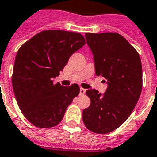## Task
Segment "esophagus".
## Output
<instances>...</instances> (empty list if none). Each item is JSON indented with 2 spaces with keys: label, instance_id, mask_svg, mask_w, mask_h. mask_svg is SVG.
<instances>
[{
  "label": "esophagus",
  "instance_id": "1",
  "mask_svg": "<svg viewBox=\"0 0 157 157\" xmlns=\"http://www.w3.org/2000/svg\"><path fill=\"white\" fill-rule=\"evenodd\" d=\"M85 94H86V90L83 88L80 89V94H81V95H83Z\"/></svg>",
  "mask_w": 157,
  "mask_h": 157
}]
</instances>
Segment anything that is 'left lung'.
<instances>
[{"instance_id":"8db88e82","label":"left lung","mask_w":157,"mask_h":157,"mask_svg":"<svg viewBox=\"0 0 157 157\" xmlns=\"http://www.w3.org/2000/svg\"><path fill=\"white\" fill-rule=\"evenodd\" d=\"M97 76L106 78L105 93L88 90L90 107L83 110L86 127L108 134L124 123L139 101L143 86L141 59L136 50L118 33H86Z\"/></svg>"}]
</instances>
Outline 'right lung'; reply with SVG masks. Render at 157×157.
Segmentation results:
<instances>
[{"mask_svg":"<svg viewBox=\"0 0 157 157\" xmlns=\"http://www.w3.org/2000/svg\"><path fill=\"white\" fill-rule=\"evenodd\" d=\"M86 44L81 34L43 31L24 43L16 54L12 86L21 112L36 127L59 124L66 109L80 93L77 84H54L72 54Z\"/></svg>","mask_w":157,"mask_h":157,"instance_id":"obj_1","label":"right lung"}]
</instances>
